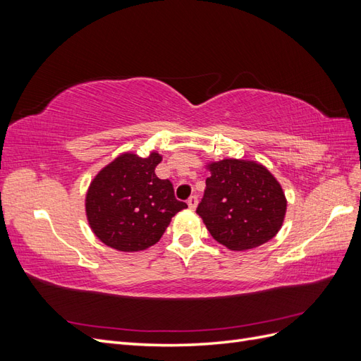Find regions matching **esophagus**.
Returning <instances> with one entry per match:
<instances>
[{
    "mask_svg": "<svg viewBox=\"0 0 361 361\" xmlns=\"http://www.w3.org/2000/svg\"><path fill=\"white\" fill-rule=\"evenodd\" d=\"M197 202H199L197 195H191V197L188 199V206H190V209H195V206H197Z\"/></svg>",
    "mask_w": 361,
    "mask_h": 361,
    "instance_id": "1",
    "label": "esophagus"
}]
</instances>
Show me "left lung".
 <instances>
[{
    "mask_svg": "<svg viewBox=\"0 0 361 361\" xmlns=\"http://www.w3.org/2000/svg\"><path fill=\"white\" fill-rule=\"evenodd\" d=\"M211 176L197 212L216 243L241 251L268 243L280 231L286 199L280 183L260 164L223 159Z\"/></svg>",
    "mask_w": 361,
    "mask_h": 361,
    "instance_id": "1",
    "label": "left lung"
}]
</instances>
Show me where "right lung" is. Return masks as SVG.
<instances>
[{
    "instance_id": "1",
    "label": "right lung",
    "mask_w": 361,
    "mask_h": 361,
    "mask_svg": "<svg viewBox=\"0 0 361 361\" xmlns=\"http://www.w3.org/2000/svg\"><path fill=\"white\" fill-rule=\"evenodd\" d=\"M158 154H125L99 171L87 191L85 211L94 235L108 247L138 251L154 245L171 216L188 204L174 197L173 183L159 179Z\"/></svg>"
}]
</instances>
